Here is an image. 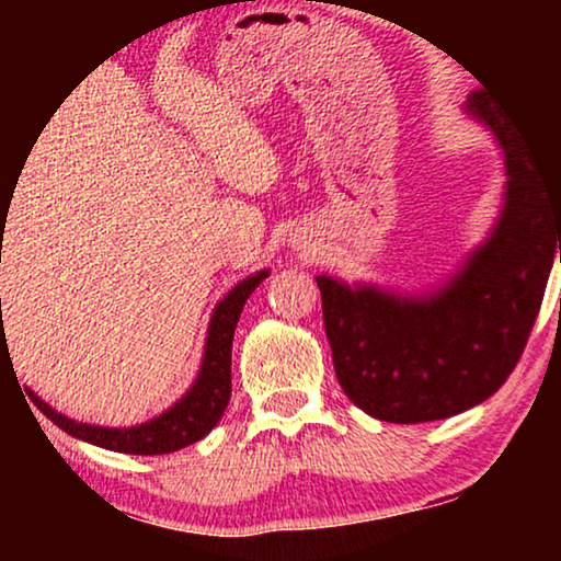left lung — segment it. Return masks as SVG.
Masks as SVG:
<instances>
[{
  "instance_id": "obj_1",
  "label": "left lung",
  "mask_w": 561,
  "mask_h": 561,
  "mask_svg": "<svg viewBox=\"0 0 561 561\" xmlns=\"http://www.w3.org/2000/svg\"><path fill=\"white\" fill-rule=\"evenodd\" d=\"M465 113L493 134L506 179L493 229L465 263L422 293L317 276L340 388L382 422L448 420L491 398L561 263V163L540 156L493 96L474 92Z\"/></svg>"
}]
</instances>
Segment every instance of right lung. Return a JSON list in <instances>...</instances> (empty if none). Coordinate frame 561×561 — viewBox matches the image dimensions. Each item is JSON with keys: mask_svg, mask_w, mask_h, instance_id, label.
I'll return each mask as SVG.
<instances>
[{"mask_svg": "<svg viewBox=\"0 0 561 561\" xmlns=\"http://www.w3.org/2000/svg\"><path fill=\"white\" fill-rule=\"evenodd\" d=\"M266 276L268 268H261V272L244 276L242 282H237V285L216 302L214 313H210L208 337H205L203 362H199L195 382H192L190 390H186L176 403L169 405L163 414L152 416V420L141 424H131V427H102V424L70 420V416L55 411L49 403H44L36 392H31V396H34L38 409H42L57 427L66 430L68 435L92 443V446L118 450V454H173V450L203 440V437L216 427L229 405L231 340H234V330L237 321H240L244 300L253 295V289L259 287ZM0 345L4 347L8 343L2 340Z\"/></svg>", "mask_w": 561, "mask_h": 561, "instance_id": "1", "label": "right lung"}]
</instances>
